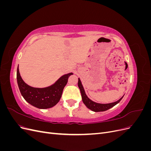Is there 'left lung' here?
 Returning a JSON list of instances; mask_svg holds the SVG:
<instances>
[{
	"mask_svg": "<svg viewBox=\"0 0 151 151\" xmlns=\"http://www.w3.org/2000/svg\"><path fill=\"white\" fill-rule=\"evenodd\" d=\"M78 87L80 89L81 93V96H82V99H83V101L84 104L86 105V107L91 109V111H94V112H99V111H106L108 109H110L111 108L113 107L114 106H115L116 104H117L118 103H119L123 97L124 96V95L120 99H118V101L111 103H107V104H101V103H96L92 100L90 99L88 96L86 95L83 86V84H82L81 81L80 79H78Z\"/></svg>",
	"mask_w": 151,
	"mask_h": 151,
	"instance_id": "1",
	"label": "left lung"
}]
</instances>
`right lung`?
Here are the masks:
<instances>
[{
	"label": "right lung",
	"instance_id": "right-lung-1",
	"mask_svg": "<svg viewBox=\"0 0 151 151\" xmlns=\"http://www.w3.org/2000/svg\"><path fill=\"white\" fill-rule=\"evenodd\" d=\"M73 73H68L60 77L53 84L47 88H33L24 83L21 78L19 65L17 68V82L21 95L26 101L36 108L47 109L53 107L61 98L63 88L68 79Z\"/></svg>",
	"mask_w": 151,
	"mask_h": 151
}]
</instances>
